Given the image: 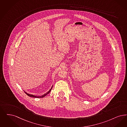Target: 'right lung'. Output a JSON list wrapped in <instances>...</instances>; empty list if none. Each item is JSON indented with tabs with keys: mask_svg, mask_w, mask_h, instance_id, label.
Segmentation results:
<instances>
[{
	"mask_svg": "<svg viewBox=\"0 0 127 127\" xmlns=\"http://www.w3.org/2000/svg\"><path fill=\"white\" fill-rule=\"evenodd\" d=\"M53 85H52V86L51 87V88L50 89L49 91H48V92H47L46 94H44V95H41V96H35V95H33V94H28L27 93H26L25 91H24L25 92V93H26V94H27V95H28V96H29V97H33V98H43V97H45L46 95H47L50 92H51V90H52V87H53Z\"/></svg>",
	"mask_w": 127,
	"mask_h": 127,
	"instance_id": "right-lung-1",
	"label": "right lung"
}]
</instances>
